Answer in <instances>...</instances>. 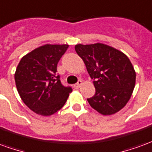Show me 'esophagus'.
I'll list each match as a JSON object with an SVG mask.
<instances>
[{
	"label": "esophagus",
	"mask_w": 152,
	"mask_h": 152,
	"mask_svg": "<svg viewBox=\"0 0 152 152\" xmlns=\"http://www.w3.org/2000/svg\"><path fill=\"white\" fill-rule=\"evenodd\" d=\"M81 85H82V81H81V80H78V82L74 85V87H75L76 89H78V88H80V87L81 86Z\"/></svg>",
	"instance_id": "obj_1"
}]
</instances>
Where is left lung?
Masks as SVG:
<instances>
[{"mask_svg": "<svg viewBox=\"0 0 152 152\" xmlns=\"http://www.w3.org/2000/svg\"><path fill=\"white\" fill-rule=\"evenodd\" d=\"M75 50L94 80L95 94L87 99L89 105L107 115L126 105L135 86L136 73L124 53L101 43L76 45Z\"/></svg>", "mask_w": 152, "mask_h": 152, "instance_id": "8db88e82", "label": "left lung"}]
</instances>
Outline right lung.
Listing matches in <instances>:
<instances>
[{
	"label": "right lung",
	"instance_id": "add662e5",
	"mask_svg": "<svg viewBox=\"0 0 152 152\" xmlns=\"http://www.w3.org/2000/svg\"><path fill=\"white\" fill-rule=\"evenodd\" d=\"M67 45H45L22 58L15 72L18 92L31 111L50 115L62 108L72 92L57 73V65Z\"/></svg>",
	"mask_w": 152,
	"mask_h": 152
}]
</instances>
